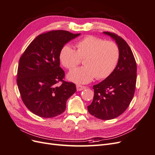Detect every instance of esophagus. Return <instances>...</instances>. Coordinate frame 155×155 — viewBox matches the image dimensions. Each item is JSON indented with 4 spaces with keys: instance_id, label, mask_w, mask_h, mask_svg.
Wrapping results in <instances>:
<instances>
[{
    "instance_id": "esophagus-1",
    "label": "esophagus",
    "mask_w": 155,
    "mask_h": 155,
    "mask_svg": "<svg viewBox=\"0 0 155 155\" xmlns=\"http://www.w3.org/2000/svg\"><path fill=\"white\" fill-rule=\"evenodd\" d=\"M76 88L78 91H81L84 90V89L86 88L85 86H82V85H76Z\"/></svg>"
}]
</instances>
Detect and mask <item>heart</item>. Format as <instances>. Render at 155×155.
<instances>
[{
	"instance_id": "obj_1",
	"label": "heart",
	"mask_w": 155,
	"mask_h": 155,
	"mask_svg": "<svg viewBox=\"0 0 155 155\" xmlns=\"http://www.w3.org/2000/svg\"><path fill=\"white\" fill-rule=\"evenodd\" d=\"M75 50L69 45L61 48L59 58L63 66L72 70L83 59V67L76 68L68 74L70 81L78 84L91 82L95 77L98 79L109 77L115 70L120 58L118 45L111 41L87 35L79 39Z\"/></svg>"
}]
</instances>
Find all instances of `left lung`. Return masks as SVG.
Instances as JSON below:
<instances>
[{"instance_id":"obj_1","label":"left lung","mask_w":155,"mask_h":155,"mask_svg":"<svg viewBox=\"0 0 155 155\" xmlns=\"http://www.w3.org/2000/svg\"><path fill=\"white\" fill-rule=\"evenodd\" d=\"M118 46L120 58L110 76L93 86L94 96L88 106L89 113L104 120L114 119L127 109L133 100L137 83V63L127 42L114 33L104 31Z\"/></svg>"}]
</instances>
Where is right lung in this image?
<instances>
[{
  "mask_svg": "<svg viewBox=\"0 0 155 155\" xmlns=\"http://www.w3.org/2000/svg\"><path fill=\"white\" fill-rule=\"evenodd\" d=\"M80 34L52 30L39 35L19 59L17 83L21 99L35 115L53 118L65 110L67 101L76 91L74 83L64 81L59 67L61 48ZM61 82V85L56 84Z\"/></svg>",
  "mask_w": 155,
  "mask_h": 155,
  "instance_id": "right-lung-1",
  "label": "right lung"
}]
</instances>
